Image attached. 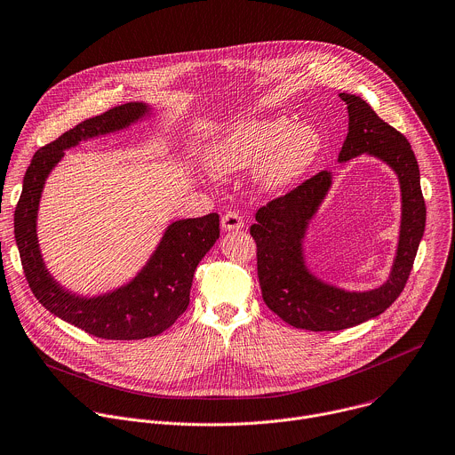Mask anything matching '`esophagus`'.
Instances as JSON below:
<instances>
[{
	"label": "esophagus",
	"mask_w": 455,
	"mask_h": 455,
	"mask_svg": "<svg viewBox=\"0 0 455 455\" xmlns=\"http://www.w3.org/2000/svg\"><path fill=\"white\" fill-rule=\"evenodd\" d=\"M243 227H244V221H243V218H241L239 212L230 211V212H227V214L221 216V228H223L225 232L241 230Z\"/></svg>",
	"instance_id": "34e87169"
}]
</instances>
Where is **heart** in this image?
I'll return each mask as SVG.
<instances>
[{
	"instance_id": "1",
	"label": "heart",
	"mask_w": 455,
	"mask_h": 455,
	"mask_svg": "<svg viewBox=\"0 0 455 455\" xmlns=\"http://www.w3.org/2000/svg\"><path fill=\"white\" fill-rule=\"evenodd\" d=\"M322 137L309 123L292 124L283 116L243 121L209 148V166L220 173H239L260 166L264 189L278 191L304 175L320 154Z\"/></svg>"
}]
</instances>
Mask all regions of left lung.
<instances>
[{
  "label": "left lung",
  "instance_id": "1",
  "mask_svg": "<svg viewBox=\"0 0 455 455\" xmlns=\"http://www.w3.org/2000/svg\"><path fill=\"white\" fill-rule=\"evenodd\" d=\"M339 98L348 108V133L338 161L366 154L387 164L400 184L402 220L387 280L370 291H347L316 276L304 251L311 220L332 188L331 172L315 175L257 211L250 234L257 243L264 304L285 323L313 332L345 331L382 315L403 291L425 230L419 168L409 140L361 96L341 92Z\"/></svg>",
  "mask_w": 455,
  "mask_h": 455
}]
</instances>
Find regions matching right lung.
I'll return each instance as SVG.
<instances>
[{
	"label": "right lung",
	"mask_w": 455,
	"mask_h": 455,
	"mask_svg": "<svg viewBox=\"0 0 455 455\" xmlns=\"http://www.w3.org/2000/svg\"><path fill=\"white\" fill-rule=\"evenodd\" d=\"M149 114L148 103L130 101L78 123L43 146L25 173L14 214L21 264L36 298L57 318L101 339H144L170 329L189 306L198 262L220 237L216 212L173 221L130 282L96 296H82L62 287L48 271L37 239V212L46 179L62 161L66 149L82 140L124 130Z\"/></svg>",
	"instance_id": "obj_1"
}]
</instances>
